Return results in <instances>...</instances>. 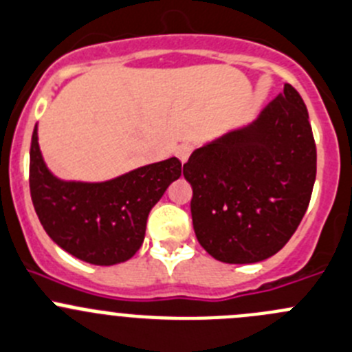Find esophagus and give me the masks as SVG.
<instances>
[{"mask_svg":"<svg viewBox=\"0 0 352 352\" xmlns=\"http://www.w3.org/2000/svg\"><path fill=\"white\" fill-rule=\"evenodd\" d=\"M192 152H193L192 143H182V145L176 148V157L182 160V164H185L186 160H188V157L192 155Z\"/></svg>","mask_w":352,"mask_h":352,"instance_id":"1","label":"esophagus"}]
</instances>
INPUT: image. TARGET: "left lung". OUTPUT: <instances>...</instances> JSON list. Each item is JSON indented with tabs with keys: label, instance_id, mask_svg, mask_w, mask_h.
I'll return each mask as SVG.
<instances>
[{
	"label": "left lung",
	"instance_id": "8db88e82",
	"mask_svg": "<svg viewBox=\"0 0 352 352\" xmlns=\"http://www.w3.org/2000/svg\"><path fill=\"white\" fill-rule=\"evenodd\" d=\"M200 245L221 263L274 256L296 233L316 179V145L299 93L285 85L256 120L200 146L183 166Z\"/></svg>",
	"mask_w": 352,
	"mask_h": 352
}]
</instances>
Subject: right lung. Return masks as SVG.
<instances>
[{"label": "right lung", "instance_id": "right-lung-1", "mask_svg": "<svg viewBox=\"0 0 352 352\" xmlns=\"http://www.w3.org/2000/svg\"><path fill=\"white\" fill-rule=\"evenodd\" d=\"M179 176L182 162L170 157L110 182H62L43 160L38 126L32 133L29 186L36 214L56 245L89 264L131 259L145 239L148 212Z\"/></svg>", "mask_w": 352, "mask_h": 352}]
</instances>
